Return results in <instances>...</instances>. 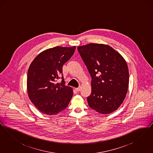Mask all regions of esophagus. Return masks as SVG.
I'll return each mask as SVG.
<instances>
[{
  "instance_id": "1",
  "label": "esophagus",
  "mask_w": 153,
  "mask_h": 153,
  "mask_svg": "<svg viewBox=\"0 0 153 153\" xmlns=\"http://www.w3.org/2000/svg\"><path fill=\"white\" fill-rule=\"evenodd\" d=\"M81 87H79L78 88H76V90L77 91V92H79L80 91V90H81Z\"/></svg>"
}]
</instances>
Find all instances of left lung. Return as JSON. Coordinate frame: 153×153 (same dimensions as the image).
<instances>
[{"label":"left lung","instance_id":"obj_1","mask_svg":"<svg viewBox=\"0 0 153 153\" xmlns=\"http://www.w3.org/2000/svg\"><path fill=\"white\" fill-rule=\"evenodd\" d=\"M92 78L89 107L107 114L117 109L127 94L129 73L122 56L111 46L89 44L77 48Z\"/></svg>","mask_w":153,"mask_h":153}]
</instances>
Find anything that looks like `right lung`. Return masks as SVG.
Segmentation results:
<instances>
[{"instance_id":"obj_1","label":"right lung","mask_w":153,"mask_h":153,"mask_svg":"<svg viewBox=\"0 0 153 153\" xmlns=\"http://www.w3.org/2000/svg\"><path fill=\"white\" fill-rule=\"evenodd\" d=\"M76 46H56L39 54L27 72V93L30 100L41 112L57 114L65 109L72 96V88L66 86L62 66L75 51ZM59 78L60 83L56 82Z\"/></svg>"}]
</instances>
